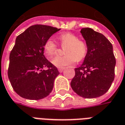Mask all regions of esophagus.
Segmentation results:
<instances>
[{
    "instance_id": "34e87169",
    "label": "esophagus",
    "mask_w": 125,
    "mask_h": 125,
    "mask_svg": "<svg viewBox=\"0 0 125 125\" xmlns=\"http://www.w3.org/2000/svg\"><path fill=\"white\" fill-rule=\"evenodd\" d=\"M63 69H64L63 67H60V68H58L59 72H60V73H62L63 71Z\"/></svg>"
}]
</instances>
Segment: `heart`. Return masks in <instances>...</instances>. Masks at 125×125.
<instances>
[{
  "instance_id": "obj_1",
  "label": "heart",
  "mask_w": 125,
  "mask_h": 125,
  "mask_svg": "<svg viewBox=\"0 0 125 125\" xmlns=\"http://www.w3.org/2000/svg\"><path fill=\"white\" fill-rule=\"evenodd\" d=\"M58 41L62 47H65V55L58 56L53 60L54 65L59 67L73 64L76 60L81 62L86 56L88 51L87 44L83 40L79 39L77 35L74 33H64L59 35ZM58 46L52 39L50 38L44 44V50L48 58H52L56 54Z\"/></svg>"
}]
</instances>
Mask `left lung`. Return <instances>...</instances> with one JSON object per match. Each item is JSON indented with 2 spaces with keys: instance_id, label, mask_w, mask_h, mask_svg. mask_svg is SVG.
<instances>
[{
  "instance_id": "8db88e82",
  "label": "left lung",
  "mask_w": 125,
  "mask_h": 125,
  "mask_svg": "<svg viewBox=\"0 0 125 125\" xmlns=\"http://www.w3.org/2000/svg\"><path fill=\"white\" fill-rule=\"evenodd\" d=\"M81 33L88 51L83 64L75 69L71 86L80 96L94 98L104 95L111 87L115 78V58L113 46L102 33L88 27L82 29Z\"/></svg>"
}]
</instances>
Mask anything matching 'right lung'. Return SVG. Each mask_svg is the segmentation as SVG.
<instances>
[{
    "mask_svg": "<svg viewBox=\"0 0 125 125\" xmlns=\"http://www.w3.org/2000/svg\"><path fill=\"white\" fill-rule=\"evenodd\" d=\"M60 29L34 25L18 35L10 54L8 76L12 88L21 97L37 100L48 96L60 74L44 55V44ZM47 67L46 70H42Z\"/></svg>",
    "mask_w": 125,
    "mask_h": 125,
    "instance_id": "add662e5",
    "label": "right lung"
}]
</instances>
